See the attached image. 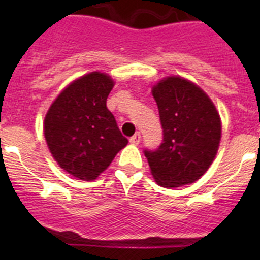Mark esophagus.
I'll list each match as a JSON object with an SVG mask.
<instances>
[{"mask_svg": "<svg viewBox=\"0 0 260 260\" xmlns=\"http://www.w3.org/2000/svg\"><path fill=\"white\" fill-rule=\"evenodd\" d=\"M129 142L132 143V145H138V143L141 142V133H136L135 136H132V137L129 138Z\"/></svg>", "mask_w": 260, "mask_h": 260, "instance_id": "obj_1", "label": "esophagus"}]
</instances>
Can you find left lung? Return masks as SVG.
I'll return each instance as SVG.
<instances>
[{
	"label": "left lung",
	"mask_w": 260,
	"mask_h": 260,
	"mask_svg": "<svg viewBox=\"0 0 260 260\" xmlns=\"http://www.w3.org/2000/svg\"><path fill=\"white\" fill-rule=\"evenodd\" d=\"M152 95L164 129L158 148L145 149L152 176L162 187L195 182L219 149L220 115L208 94L183 78H165L152 88Z\"/></svg>",
	"instance_id": "1"
}]
</instances>
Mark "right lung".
<instances>
[{"label": "right lung", "instance_id": "obj_1", "mask_svg": "<svg viewBox=\"0 0 260 260\" xmlns=\"http://www.w3.org/2000/svg\"><path fill=\"white\" fill-rule=\"evenodd\" d=\"M113 85L104 73L83 75L57 95L45 115L44 135L50 152L77 179L95 180L128 143L107 108Z\"/></svg>", "mask_w": 260, "mask_h": 260}]
</instances>
